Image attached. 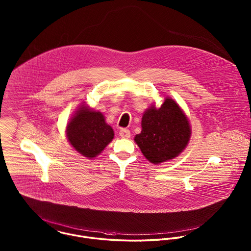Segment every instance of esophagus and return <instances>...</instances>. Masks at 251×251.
I'll use <instances>...</instances> for the list:
<instances>
[{
	"instance_id": "obj_1",
	"label": "esophagus",
	"mask_w": 251,
	"mask_h": 251,
	"mask_svg": "<svg viewBox=\"0 0 251 251\" xmlns=\"http://www.w3.org/2000/svg\"><path fill=\"white\" fill-rule=\"evenodd\" d=\"M119 134H120V136L122 138H125V139H127V138L130 137V131L128 129H126V128H122L120 130Z\"/></svg>"
}]
</instances>
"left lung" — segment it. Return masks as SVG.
Wrapping results in <instances>:
<instances>
[{
    "instance_id": "8db88e82",
    "label": "left lung",
    "mask_w": 251,
    "mask_h": 251,
    "mask_svg": "<svg viewBox=\"0 0 251 251\" xmlns=\"http://www.w3.org/2000/svg\"><path fill=\"white\" fill-rule=\"evenodd\" d=\"M141 133L134 141L144 156L153 164L177 157L191 136L189 120L179 104L166 98L159 108L151 104L143 113Z\"/></svg>"
}]
</instances>
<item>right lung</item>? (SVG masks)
<instances>
[{"label": "right lung", "instance_id": "1", "mask_svg": "<svg viewBox=\"0 0 251 251\" xmlns=\"http://www.w3.org/2000/svg\"><path fill=\"white\" fill-rule=\"evenodd\" d=\"M66 136L76 151L91 159L99 155L113 140L114 130L101 112L84 102L70 119Z\"/></svg>", "mask_w": 251, "mask_h": 251}]
</instances>
